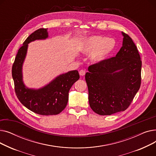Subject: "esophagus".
<instances>
[{"instance_id":"1","label":"esophagus","mask_w":156,"mask_h":156,"mask_svg":"<svg viewBox=\"0 0 156 156\" xmlns=\"http://www.w3.org/2000/svg\"><path fill=\"white\" fill-rule=\"evenodd\" d=\"M79 74L80 76H84L85 75V71L83 69H81L79 71Z\"/></svg>"}]
</instances>
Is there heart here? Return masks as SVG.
I'll list each match as a JSON object with an SVG mask.
<instances>
[{"label": "heart", "mask_w": 156, "mask_h": 156, "mask_svg": "<svg viewBox=\"0 0 156 156\" xmlns=\"http://www.w3.org/2000/svg\"><path fill=\"white\" fill-rule=\"evenodd\" d=\"M115 46L116 42L114 39L95 35L85 40L81 49L85 54L93 52L92 59L95 62H101L112 52Z\"/></svg>", "instance_id": "heart-1"}]
</instances>
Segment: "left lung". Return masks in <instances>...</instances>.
<instances>
[{
    "label": "left lung",
    "instance_id": "left-lung-1",
    "mask_svg": "<svg viewBox=\"0 0 156 156\" xmlns=\"http://www.w3.org/2000/svg\"><path fill=\"white\" fill-rule=\"evenodd\" d=\"M122 34V46L116 55L90 65L85 75L90 106L99 115L125 111L140 87V54L132 39Z\"/></svg>",
    "mask_w": 156,
    "mask_h": 156
}]
</instances>
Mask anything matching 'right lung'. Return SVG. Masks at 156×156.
Segmentation results:
<instances>
[{
    "label": "right lung",
    "mask_w": 156,
    "mask_h": 156,
    "mask_svg": "<svg viewBox=\"0 0 156 156\" xmlns=\"http://www.w3.org/2000/svg\"><path fill=\"white\" fill-rule=\"evenodd\" d=\"M47 37V28H40L32 33L19 48L12 67L14 90L18 99L29 110L44 116L56 115L65 109L69 90L80 78L78 71L74 70L59 76L45 87L37 90L28 89L24 85L21 69L28 44Z\"/></svg>",
    "instance_id": "add662e5"
}]
</instances>
